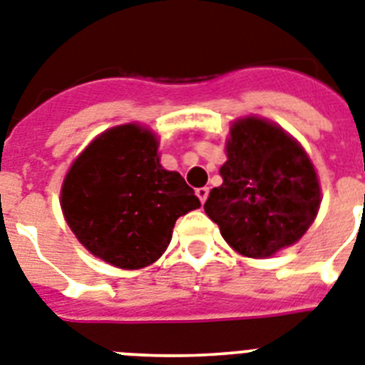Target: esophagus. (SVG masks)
<instances>
[{"instance_id": "esophagus-1", "label": "esophagus", "mask_w": 365, "mask_h": 365, "mask_svg": "<svg viewBox=\"0 0 365 365\" xmlns=\"http://www.w3.org/2000/svg\"><path fill=\"white\" fill-rule=\"evenodd\" d=\"M207 195H210V189H207V187L197 189V197H198V200L202 202V204L207 200Z\"/></svg>"}]
</instances>
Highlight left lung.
Here are the masks:
<instances>
[{"label":"left lung","mask_w":365,"mask_h":365,"mask_svg":"<svg viewBox=\"0 0 365 365\" xmlns=\"http://www.w3.org/2000/svg\"><path fill=\"white\" fill-rule=\"evenodd\" d=\"M226 155L222 185L204 204L226 243L249 258H269L301 240L321 204L302 146L280 125L247 116L230 128Z\"/></svg>","instance_id":"8db88e82"}]
</instances>
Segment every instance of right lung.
Listing matches in <instances>:
<instances>
[{"mask_svg":"<svg viewBox=\"0 0 365 365\" xmlns=\"http://www.w3.org/2000/svg\"><path fill=\"white\" fill-rule=\"evenodd\" d=\"M61 207L88 252L131 271L165 252L178 217L200 200L180 174L159 165L154 133L124 124L103 131L73 161Z\"/></svg>","mask_w":365,"mask_h":365,"instance_id":"1","label":"right lung"}]
</instances>
